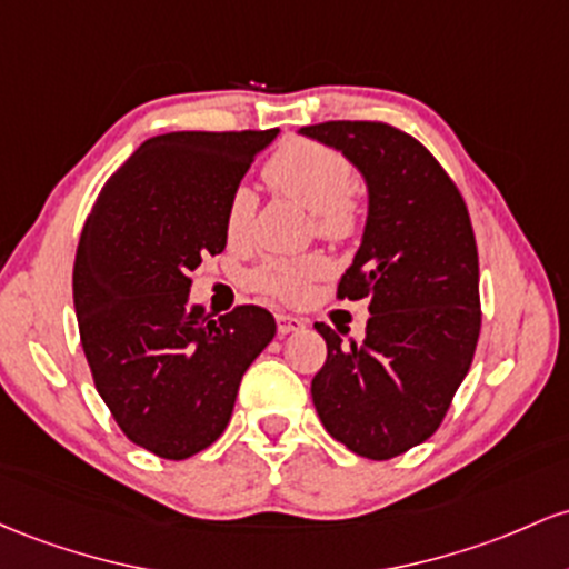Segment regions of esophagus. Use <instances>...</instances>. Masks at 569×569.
Wrapping results in <instances>:
<instances>
[{"label": "esophagus", "mask_w": 569, "mask_h": 569, "mask_svg": "<svg viewBox=\"0 0 569 569\" xmlns=\"http://www.w3.org/2000/svg\"><path fill=\"white\" fill-rule=\"evenodd\" d=\"M306 328V319L303 317H292V315H277V330L282 336L287 333H296V330Z\"/></svg>", "instance_id": "1"}]
</instances>
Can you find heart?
Segmentation results:
<instances>
[{
    "mask_svg": "<svg viewBox=\"0 0 569 569\" xmlns=\"http://www.w3.org/2000/svg\"><path fill=\"white\" fill-rule=\"evenodd\" d=\"M266 182L292 201L303 203L317 217L319 233L328 239H349L360 226L355 188L357 174L347 156L319 142H287L268 158L263 169ZM254 212V196L250 188L239 184L226 207L228 241H244ZM330 271L322 254H301V258L266 260L252 273V284L279 301L298 303L309 296L311 284Z\"/></svg>",
    "mask_w": 569,
    "mask_h": 569,
    "instance_id": "heart-1",
    "label": "heart"
}]
</instances>
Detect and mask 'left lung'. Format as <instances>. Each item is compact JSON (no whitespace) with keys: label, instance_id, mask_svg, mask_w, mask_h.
<instances>
[{"label":"left lung","instance_id":"left-lung-1","mask_svg":"<svg viewBox=\"0 0 569 569\" xmlns=\"http://www.w3.org/2000/svg\"><path fill=\"white\" fill-rule=\"evenodd\" d=\"M303 137L336 147L368 184L360 250L338 298L368 301L366 341L317 322L328 360L311 379L325 430L349 451L392 459L443 422L481 333L468 207L432 152L373 120H328Z\"/></svg>","mask_w":569,"mask_h":569}]
</instances>
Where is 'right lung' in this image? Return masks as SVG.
Here are the masks:
<instances>
[{
    "label": "right lung",
    "instance_id": "right-lung-1",
    "mask_svg": "<svg viewBox=\"0 0 569 569\" xmlns=\"http://www.w3.org/2000/svg\"><path fill=\"white\" fill-rule=\"evenodd\" d=\"M271 131H171L139 144L101 188L72 290L93 385L131 443L188 459L231 422L241 376L277 333L271 311L212 319L190 273L226 250V207Z\"/></svg>",
    "mask_w": 569,
    "mask_h": 569
}]
</instances>
